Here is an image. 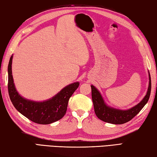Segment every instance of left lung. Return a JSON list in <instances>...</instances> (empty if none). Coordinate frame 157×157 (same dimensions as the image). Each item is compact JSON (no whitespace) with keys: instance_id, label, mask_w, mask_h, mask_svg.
<instances>
[{"instance_id":"1","label":"left lung","mask_w":157,"mask_h":157,"mask_svg":"<svg viewBox=\"0 0 157 157\" xmlns=\"http://www.w3.org/2000/svg\"><path fill=\"white\" fill-rule=\"evenodd\" d=\"M91 87L94 111L98 118L106 123L121 124L131 121L134 116H136L140 112V111L147 102L151 92V78L149 73V86L145 96L139 104L127 110L117 109L109 107L106 105L99 91L93 85H91Z\"/></svg>"}]
</instances>
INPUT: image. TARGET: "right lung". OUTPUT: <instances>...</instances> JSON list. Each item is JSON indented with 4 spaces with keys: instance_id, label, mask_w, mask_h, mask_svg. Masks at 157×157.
Masks as SVG:
<instances>
[{
    "instance_id": "right-lung-1",
    "label": "right lung",
    "mask_w": 157,
    "mask_h": 157,
    "mask_svg": "<svg viewBox=\"0 0 157 157\" xmlns=\"http://www.w3.org/2000/svg\"><path fill=\"white\" fill-rule=\"evenodd\" d=\"M12 57L8 64V92L16 109L34 123L48 124L62 118L67 110L69 98L78 88L79 83L74 82L65 86L50 99L44 102L27 100L18 94L15 88L12 73Z\"/></svg>"
}]
</instances>
